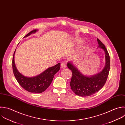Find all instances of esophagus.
I'll return each instance as SVG.
<instances>
[{
    "label": "esophagus",
    "mask_w": 125,
    "mask_h": 125,
    "mask_svg": "<svg viewBox=\"0 0 125 125\" xmlns=\"http://www.w3.org/2000/svg\"><path fill=\"white\" fill-rule=\"evenodd\" d=\"M61 68L62 69H64L66 68V64L64 62H62L61 63Z\"/></svg>",
    "instance_id": "34e87169"
}]
</instances>
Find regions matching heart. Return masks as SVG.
<instances>
[{
  "instance_id": "heart-1",
  "label": "heart",
  "mask_w": 125,
  "mask_h": 125,
  "mask_svg": "<svg viewBox=\"0 0 125 125\" xmlns=\"http://www.w3.org/2000/svg\"><path fill=\"white\" fill-rule=\"evenodd\" d=\"M83 40H78V41L76 42V45L79 46V45H80V44H81L82 43H83Z\"/></svg>"
}]
</instances>
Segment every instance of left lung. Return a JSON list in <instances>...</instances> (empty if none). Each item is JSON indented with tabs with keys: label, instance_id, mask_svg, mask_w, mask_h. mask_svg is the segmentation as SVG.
<instances>
[{
	"label": "left lung",
	"instance_id": "1",
	"mask_svg": "<svg viewBox=\"0 0 125 125\" xmlns=\"http://www.w3.org/2000/svg\"><path fill=\"white\" fill-rule=\"evenodd\" d=\"M98 48L103 49L105 54V66L99 73L90 76L82 74L72 62L67 63L71 70L72 76L70 83L72 90L77 95L86 97L92 95L99 91L105 84L110 69V58L104 45L97 39Z\"/></svg>",
	"mask_w": 125,
	"mask_h": 125
}]
</instances>
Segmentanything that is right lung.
Instances as JSON below:
<instances>
[{"label": "right lung", "instance_id": "add662e5", "mask_svg": "<svg viewBox=\"0 0 125 125\" xmlns=\"http://www.w3.org/2000/svg\"><path fill=\"white\" fill-rule=\"evenodd\" d=\"M38 30H34L29 32L24 38L35 33ZM16 50L13 55L12 66L14 76L19 83L22 88L29 92L40 93L44 91L51 83L55 74L59 71L61 63H59L54 66L49 67L37 76L32 77H26L21 74L16 66L14 61Z\"/></svg>", "mask_w": 125, "mask_h": 125}]
</instances>
